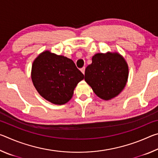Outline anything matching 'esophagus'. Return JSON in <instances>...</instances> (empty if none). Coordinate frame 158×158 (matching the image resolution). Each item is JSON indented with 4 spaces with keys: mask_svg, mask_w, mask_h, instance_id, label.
I'll return each instance as SVG.
<instances>
[{
    "mask_svg": "<svg viewBox=\"0 0 158 158\" xmlns=\"http://www.w3.org/2000/svg\"><path fill=\"white\" fill-rule=\"evenodd\" d=\"M81 71L83 74L85 73V67H83L82 68H81Z\"/></svg>",
    "mask_w": 158,
    "mask_h": 158,
    "instance_id": "1",
    "label": "esophagus"
}]
</instances>
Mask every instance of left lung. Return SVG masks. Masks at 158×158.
Here are the masks:
<instances>
[{"mask_svg": "<svg viewBox=\"0 0 158 158\" xmlns=\"http://www.w3.org/2000/svg\"><path fill=\"white\" fill-rule=\"evenodd\" d=\"M127 77V64L121 55L99 53L85 68L84 79L99 98L108 100L122 91Z\"/></svg>", "mask_w": 158, "mask_h": 158, "instance_id": "1", "label": "left lung"}]
</instances>
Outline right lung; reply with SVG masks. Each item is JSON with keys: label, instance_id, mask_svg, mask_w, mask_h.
Masks as SVG:
<instances>
[{"label": "right lung", "instance_id": "add662e5", "mask_svg": "<svg viewBox=\"0 0 158 158\" xmlns=\"http://www.w3.org/2000/svg\"><path fill=\"white\" fill-rule=\"evenodd\" d=\"M31 78L42 97L60 105L72 98L74 88L84 75L73 60L46 51L34 60Z\"/></svg>", "mask_w": 158, "mask_h": 158}]
</instances>
